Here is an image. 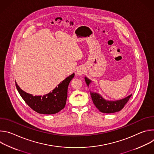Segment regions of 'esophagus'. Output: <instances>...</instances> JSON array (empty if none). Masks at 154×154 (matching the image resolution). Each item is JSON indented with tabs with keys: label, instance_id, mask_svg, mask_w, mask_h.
<instances>
[{
	"label": "esophagus",
	"instance_id": "1",
	"mask_svg": "<svg viewBox=\"0 0 154 154\" xmlns=\"http://www.w3.org/2000/svg\"><path fill=\"white\" fill-rule=\"evenodd\" d=\"M83 72H84L83 69L82 68H80L77 69V72H76V74H77V75H82L83 74Z\"/></svg>",
	"mask_w": 154,
	"mask_h": 154
}]
</instances>
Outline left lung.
I'll use <instances>...</instances> for the list:
<instances>
[{
	"mask_svg": "<svg viewBox=\"0 0 154 154\" xmlns=\"http://www.w3.org/2000/svg\"><path fill=\"white\" fill-rule=\"evenodd\" d=\"M85 80L87 86L89 87L92 81L86 77H85ZM90 94L96 108L100 112L105 113H113L120 111L124 108V105L131 96V94H130L122 99L117 100H108L103 98V97L99 93L90 91Z\"/></svg>",
	"mask_w": 154,
	"mask_h": 154,
	"instance_id": "left-lung-1",
	"label": "left lung"
}]
</instances>
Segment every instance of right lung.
Segmentation results:
<instances>
[{
	"label": "right lung",
	"mask_w": 154,
	"mask_h": 154,
	"mask_svg": "<svg viewBox=\"0 0 154 154\" xmlns=\"http://www.w3.org/2000/svg\"><path fill=\"white\" fill-rule=\"evenodd\" d=\"M74 75V73L70 75L60 82L52 92L51 91L43 96H34L25 92L20 89L16 82V86L22 98L34 111L40 114H55L65 106L68 97V85Z\"/></svg>",
	"instance_id": "1"
}]
</instances>
